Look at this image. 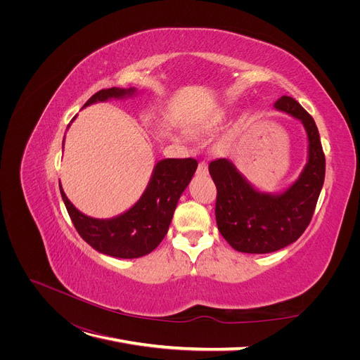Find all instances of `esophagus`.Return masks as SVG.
<instances>
[{
  "label": "esophagus",
  "instance_id": "1",
  "mask_svg": "<svg viewBox=\"0 0 360 360\" xmlns=\"http://www.w3.org/2000/svg\"><path fill=\"white\" fill-rule=\"evenodd\" d=\"M197 174H198V175H207V174H209V165H207L205 160H201V162L198 163Z\"/></svg>",
  "mask_w": 360,
  "mask_h": 360
}]
</instances>
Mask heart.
I'll use <instances>...</instances> for the list:
<instances>
[{"instance_id":"obj_1","label":"heart","mask_w":360,"mask_h":360,"mask_svg":"<svg viewBox=\"0 0 360 360\" xmlns=\"http://www.w3.org/2000/svg\"><path fill=\"white\" fill-rule=\"evenodd\" d=\"M224 118V112L223 110H217L214 115H212L207 121L200 122L198 125H195V131H207V129H212L213 127H216L221 120Z\"/></svg>"}]
</instances>
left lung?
I'll return each mask as SVG.
<instances>
[{
	"label": "left lung",
	"instance_id": "1",
	"mask_svg": "<svg viewBox=\"0 0 360 360\" xmlns=\"http://www.w3.org/2000/svg\"><path fill=\"white\" fill-rule=\"evenodd\" d=\"M274 106L300 120L308 132V163L288 191L278 195L258 193L228 159L209 165L217 188L219 232L239 252L267 254L295 242L311 223L324 184L326 156L314 118L290 96H281Z\"/></svg>",
	"mask_w": 360,
	"mask_h": 360
}]
</instances>
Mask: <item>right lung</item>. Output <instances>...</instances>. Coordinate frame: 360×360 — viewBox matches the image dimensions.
<instances>
[{
    "instance_id": "add662e5",
    "label": "right lung",
    "mask_w": 360,
    "mask_h": 360,
    "mask_svg": "<svg viewBox=\"0 0 360 360\" xmlns=\"http://www.w3.org/2000/svg\"><path fill=\"white\" fill-rule=\"evenodd\" d=\"M132 91L134 89H102L84 106L109 98H122ZM197 165L193 158L160 160L139 202L127 213L109 220L84 216L70 202L61 186L60 190L75 231L90 247L110 257L139 258L153 251L163 240L178 200L190 184Z\"/></svg>"
}]
</instances>
